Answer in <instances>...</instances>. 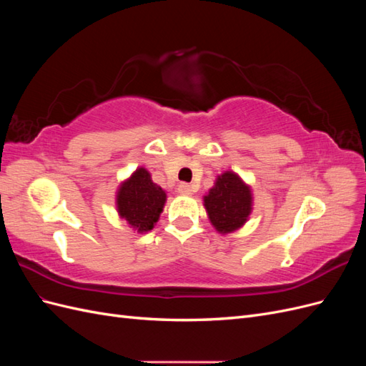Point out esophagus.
<instances>
[{
	"label": "esophagus",
	"instance_id": "esophagus-1",
	"mask_svg": "<svg viewBox=\"0 0 366 366\" xmlns=\"http://www.w3.org/2000/svg\"><path fill=\"white\" fill-rule=\"evenodd\" d=\"M177 191L182 195H191L192 194V186L187 184V183H180L179 187H177Z\"/></svg>",
	"mask_w": 366,
	"mask_h": 366
}]
</instances>
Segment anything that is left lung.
<instances>
[{"instance_id": "1", "label": "left lung", "mask_w": 366, "mask_h": 366, "mask_svg": "<svg viewBox=\"0 0 366 366\" xmlns=\"http://www.w3.org/2000/svg\"><path fill=\"white\" fill-rule=\"evenodd\" d=\"M210 223L219 234H230L247 221L252 210L250 187L239 177L227 171L218 175L215 186L204 197Z\"/></svg>"}]
</instances>
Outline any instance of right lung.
I'll use <instances>...</instances> for the list:
<instances>
[{
  "label": "right lung",
  "instance_id": "add662e5",
  "mask_svg": "<svg viewBox=\"0 0 366 366\" xmlns=\"http://www.w3.org/2000/svg\"><path fill=\"white\" fill-rule=\"evenodd\" d=\"M166 202L160 186L152 183L147 169L139 168L117 192V210L128 224L139 232H148L157 223Z\"/></svg>",
  "mask_w": 366,
  "mask_h": 366
}]
</instances>
